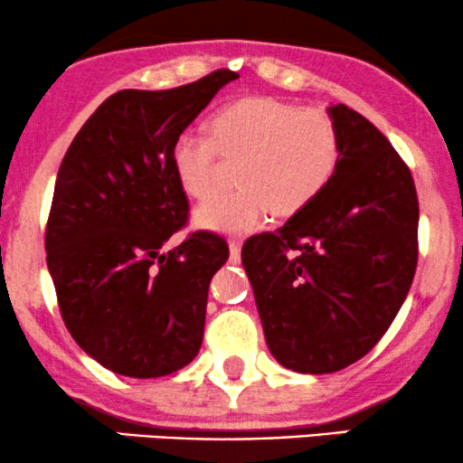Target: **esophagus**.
<instances>
[{
    "label": "esophagus",
    "instance_id": "obj_1",
    "mask_svg": "<svg viewBox=\"0 0 463 463\" xmlns=\"http://www.w3.org/2000/svg\"><path fill=\"white\" fill-rule=\"evenodd\" d=\"M240 246H242V242H240V240H230V257H232V261L236 263V261H240Z\"/></svg>",
    "mask_w": 463,
    "mask_h": 463
}]
</instances>
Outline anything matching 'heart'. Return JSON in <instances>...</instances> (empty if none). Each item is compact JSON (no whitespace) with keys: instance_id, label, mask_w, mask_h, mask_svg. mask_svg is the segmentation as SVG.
I'll return each instance as SVG.
<instances>
[{"instance_id":"b5f03b06","label":"heart","mask_w":463,"mask_h":463,"mask_svg":"<svg viewBox=\"0 0 463 463\" xmlns=\"http://www.w3.org/2000/svg\"><path fill=\"white\" fill-rule=\"evenodd\" d=\"M211 138L181 135L170 149L175 176L187 195L204 200L214 189L217 151L238 162L236 192L195 208L200 230L238 236L268 217H290L314 202L339 166L341 138L328 113L278 99H240L208 119Z\"/></svg>"}]
</instances>
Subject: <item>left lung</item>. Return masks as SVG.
I'll return each instance as SVG.
<instances>
[{
  "instance_id": "8db88e82",
  "label": "left lung",
  "mask_w": 463,
  "mask_h": 463,
  "mask_svg": "<svg viewBox=\"0 0 463 463\" xmlns=\"http://www.w3.org/2000/svg\"><path fill=\"white\" fill-rule=\"evenodd\" d=\"M326 111L341 138L331 183L280 230L242 249L271 356L309 375L369 354L417 268L420 204L409 168L360 113L341 103Z\"/></svg>"
}]
</instances>
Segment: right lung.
<instances>
[{"label":"right lung","instance_id":"right-lung-1","mask_svg":"<svg viewBox=\"0 0 463 463\" xmlns=\"http://www.w3.org/2000/svg\"><path fill=\"white\" fill-rule=\"evenodd\" d=\"M233 80L221 69L173 90H119L62 157L48 271L75 344L118 375H170L200 352L208 284L230 249L198 232L164 250L189 208L170 149Z\"/></svg>","mask_w":463,"mask_h":463}]
</instances>
